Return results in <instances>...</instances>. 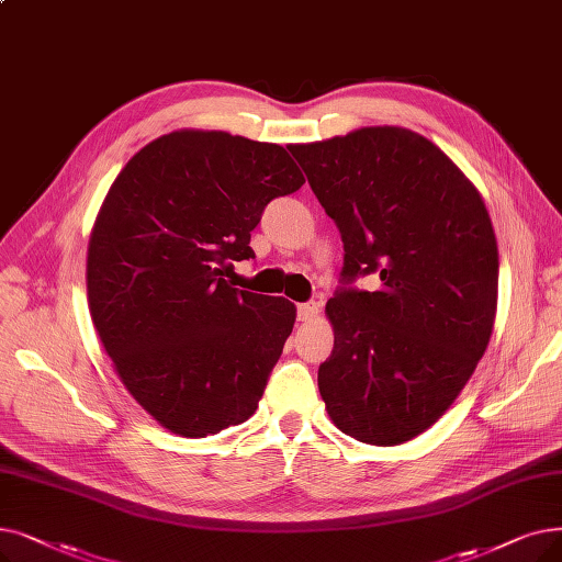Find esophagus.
Instances as JSON below:
<instances>
[{
  "label": "esophagus",
  "instance_id": "esophagus-1",
  "mask_svg": "<svg viewBox=\"0 0 562 562\" xmlns=\"http://www.w3.org/2000/svg\"><path fill=\"white\" fill-rule=\"evenodd\" d=\"M299 322H312L316 314H319V303H314V301H310V303H301L299 305Z\"/></svg>",
  "mask_w": 562,
  "mask_h": 562
}]
</instances>
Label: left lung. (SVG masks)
I'll list each match as a JSON object with an SVG mask.
<instances>
[{"label": "left lung", "instance_id": "obj_1", "mask_svg": "<svg viewBox=\"0 0 562 562\" xmlns=\"http://www.w3.org/2000/svg\"><path fill=\"white\" fill-rule=\"evenodd\" d=\"M333 217L341 282L326 303L335 345L319 393L339 431L400 446L429 429L475 372L498 303V246L482 194L434 142L370 126L291 144Z\"/></svg>", "mask_w": 562, "mask_h": 562}]
</instances>
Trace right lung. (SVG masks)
<instances>
[{
  "label": "right lung",
  "mask_w": 562,
  "mask_h": 562,
  "mask_svg": "<svg viewBox=\"0 0 562 562\" xmlns=\"http://www.w3.org/2000/svg\"><path fill=\"white\" fill-rule=\"evenodd\" d=\"M303 183L280 144L192 128L149 142L114 179L89 238V312L160 427L204 438L257 411L296 305L223 276L255 257L266 204Z\"/></svg>",
  "instance_id": "1"
}]
</instances>
